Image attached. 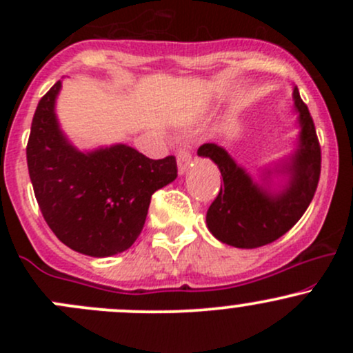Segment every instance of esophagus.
<instances>
[{
    "label": "esophagus",
    "mask_w": 353,
    "mask_h": 353,
    "mask_svg": "<svg viewBox=\"0 0 353 353\" xmlns=\"http://www.w3.org/2000/svg\"><path fill=\"white\" fill-rule=\"evenodd\" d=\"M191 165V152L190 148L184 145L177 150V167H179V174H184Z\"/></svg>",
    "instance_id": "1"
}]
</instances>
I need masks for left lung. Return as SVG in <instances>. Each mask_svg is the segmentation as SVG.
Returning <instances> with one entry per match:
<instances>
[{
    "label": "left lung",
    "mask_w": 353,
    "mask_h": 353,
    "mask_svg": "<svg viewBox=\"0 0 353 353\" xmlns=\"http://www.w3.org/2000/svg\"><path fill=\"white\" fill-rule=\"evenodd\" d=\"M292 97L299 112L301 134L297 152L282 169L288 177L283 190L272 191L265 184L254 183L219 145L205 143L198 148V155L213 160L223 177L219 196L206 212L208 230L220 243L241 249L273 243L299 222L314 198L321 174V147L314 121L297 87Z\"/></svg>",
    "instance_id": "8db88e82"
}]
</instances>
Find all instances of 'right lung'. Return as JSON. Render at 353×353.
I'll return each mask as SVG.
<instances>
[{
  "instance_id": "1",
  "label": "right lung",
  "mask_w": 353,
  "mask_h": 353,
  "mask_svg": "<svg viewBox=\"0 0 353 353\" xmlns=\"http://www.w3.org/2000/svg\"><path fill=\"white\" fill-rule=\"evenodd\" d=\"M56 81L39 101L27 143L35 199L49 229L81 254L105 258L140 236L152 194L177 177L176 157L152 160L128 145L80 152L56 119Z\"/></svg>"
}]
</instances>
